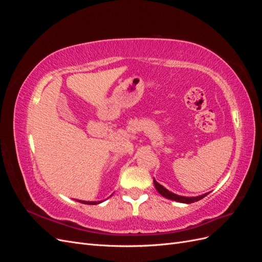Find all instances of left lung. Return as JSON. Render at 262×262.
<instances>
[{
    "label": "left lung",
    "mask_w": 262,
    "mask_h": 262,
    "mask_svg": "<svg viewBox=\"0 0 262 262\" xmlns=\"http://www.w3.org/2000/svg\"><path fill=\"white\" fill-rule=\"evenodd\" d=\"M154 185H155V188L157 189V191L160 192L163 196L167 198V199H170V200H173V201H178V202H181V203H192V202H195V201H199L201 200L202 198H204L207 194H203V195H200V196H194V198H188V196H181V195H177L175 193H172L170 191H168L167 189H165L162 185L158 184V182L154 179Z\"/></svg>",
    "instance_id": "left-lung-1"
}]
</instances>
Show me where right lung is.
<instances>
[{
  "label": "right lung",
  "mask_w": 262,
  "mask_h": 262,
  "mask_svg": "<svg viewBox=\"0 0 262 262\" xmlns=\"http://www.w3.org/2000/svg\"><path fill=\"white\" fill-rule=\"evenodd\" d=\"M80 202H82L84 204H97V203H99V202H90V201H81V200H80Z\"/></svg>",
  "instance_id": "1"
}]
</instances>
